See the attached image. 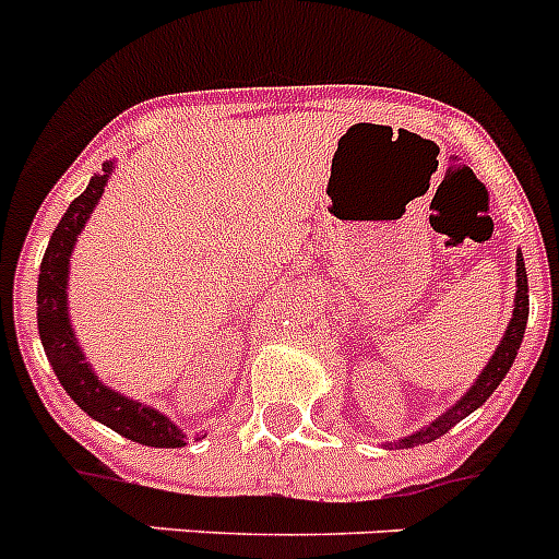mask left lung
<instances>
[{
  "mask_svg": "<svg viewBox=\"0 0 559 559\" xmlns=\"http://www.w3.org/2000/svg\"><path fill=\"white\" fill-rule=\"evenodd\" d=\"M514 269H518V280H514V305H512V319H509L507 331L500 336V345L495 347L492 359L486 361V367L478 373V379L472 381V388L466 390L455 404H452L447 413H441L438 418H432L429 424H424L421 429L409 432V436L399 438L390 447H399V450H407V447H418V443H429L441 438L443 432H450L457 421H464L469 413H475L478 407H484V402L498 390V384L507 379L509 367L514 365V356L520 350V342H523V333H526L528 322V280H526V262L523 254L518 251V260H514Z\"/></svg>",
  "mask_w": 559,
  "mask_h": 559,
  "instance_id": "1",
  "label": "left lung"
}]
</instances>
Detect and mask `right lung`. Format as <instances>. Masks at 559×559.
I'll list each match as a JSON object with an SVG mask.
<instances>
[{"label":"right lung","mask_w":559,"mask_h":559,"mask_svg":"<svg viewBox=\"0 0 559 559\" xmlns=\"http://www.w3.org/2000/svg\"><path fill=\"white\" fill-rule=\"evenodd\" d=\"M112 169H116V160H107L102 171L90 178L87 189L67 206L64 217L47 242L39 271V290H36L41 347H45L47 361H50L61 388L90 418L116 429L118 436L143 443V447L175 450V447H186L183 429L169 416H164L160 409L118 393L98 379V373L81 350L79 338H75L73 319H70V308H67V283H70V260H73L75 242L87 226L90 214L98 206Z\"/></svg>","instance_id":"obj_1"}]
</instances>
